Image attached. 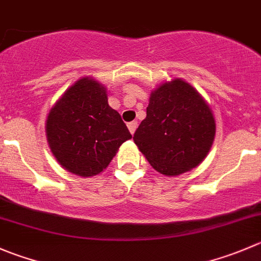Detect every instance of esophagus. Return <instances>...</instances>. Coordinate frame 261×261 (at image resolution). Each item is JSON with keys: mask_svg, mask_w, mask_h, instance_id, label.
I'll return each mask as SVG.
<instances>
[{"mask_svg": "<svg viewBox=\"0 0 261 261\" xmlns=\"http://www.w3.org/2000/svg\"><path fill=\"white\" fill-rule=\"evenodd\" d=\"M127 127H128V130H130V133L134 134L135 133L136 127H138V121H131V122H128Z\"/></svg>", "mask_w": 261, "mask_h": 261, "instance_id": "esophagus-1", "label": "esophagus"}]
</instances>
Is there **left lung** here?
I'll return each instance as SVG.
<instances>
[{
    "instance_id": "left-lung-1",
    "label": "left lung",
    "mask_w": 261,
    "mask_h": 261,
    "mask_svg": "<svg viewBox=\"0 0 261 261\" xmlns=\"http://www.w3.org/2000/svg\"><path fill=\"white\" fill-rule=\"evenodd\" d=\"M214 134L216 121L209 106L191 85L177 79L151 93L134 141L153 168L177 176L201 163Z\"/></svg>"
}]
</instances>
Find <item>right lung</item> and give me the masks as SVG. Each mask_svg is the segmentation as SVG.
<instances>
[{
  "mask_svg": "<svg viewBox=\"0 0 261 261\" xmlns=\"http://www.w3.org/2000/svg\"><path fill=\"white\" fill-rule=\"evenodd\" d=\"M47 139L63 168L89 177L111 163L131 134L120 113L108 105L102 84L84 77L69 88L50 110Z\"/></svg>",
  "mask_w": 261,
  "mask_h": 261,
  "instance_id": "add662e5",
  "label": "right lung"
}]
</instances>
